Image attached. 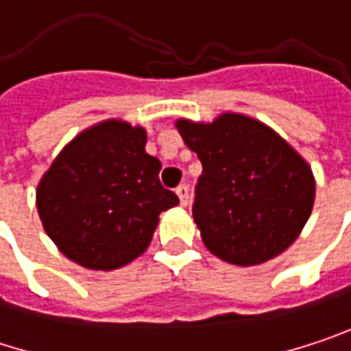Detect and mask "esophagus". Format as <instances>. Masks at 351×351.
I'll return each instance as SVG.
<instances>
[{
  "mask_svg": "<svg viewBox=\"0 0 351 351\" xmlns=\"http://www.w3.org/2000/svg\"><path fill=\"white\" fill-rule=\"evenodd\" d=\"M176 195H178L180 205L186 207V205H189V186H186V184H178V186H176Z\"/></svg>",
  "mask_w": 351,
  "mask_h": 351,
  "instance_id": "obj_1",
  "label": "esophagus"
}]
</instances>
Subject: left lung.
Here are the masks:
<instances>
[{"mask_svg": "<svg viewBox=\"0 0 351 351\" xmlns=\"http://www.w3.org/2000/svg\"><path fill=\"white\" fill-rule=\"evenodd\" d=\"M176 130L203 165L193 217L211 254L256 266L297 240L313 209L315 178L295 148L242 113L211 123L178 119Z\"/></svg>", "mask_w": 351, "mask_h": 351, "instance_id": "1", "label": "left lung"}]
</instances>
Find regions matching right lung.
Returning <instances> with one entry per match:
<instances>
[{
	"mask_svg": "<svg viewBox=\"0 0 351 351\" xmlns=\"http://www.w3.org/2000/svg\"><path fill=\"white\" fill-rule=\"evenodd\" d=\"M144 146V128L107 119L69 142L40 178L38 215L69 260L91 270L125 266L148 247L158 215L178 205Z\"/></svg>",
	"mask_w": 351,
	"mask_h": 351,
	"instance_id": "obj_1",
	"label": "right lung"
}]
</instances>
